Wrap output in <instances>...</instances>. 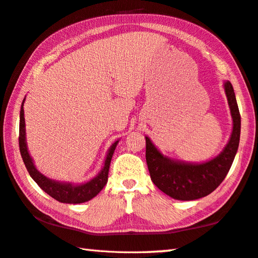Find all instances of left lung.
Here are the masks:
<instances>
[{"instance_id":"1","label":"left lung","mask_w":258,"mask_h":258,"mask_svg":"<svg viewBox=\"0 0 258 258\" xmlns=\"http://www.w3.org/2000/svg\"><path fill=\"white\" fill-rule=\"evenodd\" d=\"M225 92L233 117V133L222 154L204 164H186L162 156L146 137V161L152 182L166 195L178 201H195L213 192L225 179L238 149L240 113L232 83H225Z\"/></svg>"}]
</instances>
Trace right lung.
<instances>
[{
  "label": "right lung",
  "mask_w": 258,
  "mask_h": 258,
  "mask_svg": "<svg viewBox=\"0 0 258 258\" xmlns=\"http://www.w3.org/2000/svg\"><path fill=\"white\" fill-rule=\"evenodd\" d=\"M23 103H24V100L22 102V106H21V111H20L19 146H20L21 156H22L24 165L26 167V169H28L30 176L33 178V180L38 183L42 190H44L48 195H50L52 198H54L55 201L60 203L81 204V203H86L88 201H90V199H92L93 197H96L98 194L102 190V188L108 181L110 162H111L112 155L114 152L115 147H117L118 141H115V143L111 146V148L109 149L101 172H100L96 178H93L92 180L79 186L71 185V183H63V182H56L54 180H51L36 170L35 166L33 165L32 158H31L28 152V148H26Z\"/></svg>",
  "instance_id": "right-lung-1"
}]
</instances>
